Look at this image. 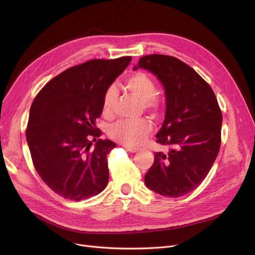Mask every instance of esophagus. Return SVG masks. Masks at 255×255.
Listing matches in <instances>:
<instances>
[{
    "label": "esophagus",
    "mask_w": 255,
    "mask_h": 255,
    "mask_svg": "<svg viewBox=\"0 0 255 255\" xmlns=\"http://www.w3.org/2000/svg\"><path fill=\"white\" fill-rule=\"evenodd\" d=\"M125 149L131 153H135L139 150V148H137V146H133V145H124Z\"/></svg>",
    "instance_id": "34e87169"
}]
</instances>
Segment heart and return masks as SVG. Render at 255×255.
Listing matches in <instances>:
<instances>
[{
	"mask_svg": "<svg viewBox=\"0 0 255 255\" xmlns=\"http://www.w3.org/2000/svg\"><path fill=\"white\" fill-rule=\"evenodd\" d=\"M126 88L135 97L140 99L145 109L152 112H159L162 106V100L156 96V84L144 72H136L131 75L126 82ZM116 89L107 88L102 99V113L106 117L114 114L116 101ZM152 129L151 121L141 118L137 120H122L113 124L109 130L110 136L126 145H136L143 141Z\"/></svg>",
	"mask_w": 255,
	"mask_h": 255,
	"instance_id": "heart-1",
	"label": "heart"
}]
</instances>
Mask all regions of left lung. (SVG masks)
I'll use <instances>...</instances> for the list:
<instances>
[{
	"mask_svg": "<svg viewBox=\"0 0 255 255\" xmlns=\"http://www.w3.org/2000/svg\"><path fill=\"white\" fill-rule=\"evenodd\" d=\"M137 68L155 74L166 97L165 119L156 142L169 150L155 153L144 183L163 196H183L202 184L219 153L222 114L218 101L206 80L175 57L144 56Z\"/></svg>",
	"mask_w": 255,
	"mask_h": 255,
	"instance_id": "left-lung-1",
	"label": "left lung"
}]
</instances>
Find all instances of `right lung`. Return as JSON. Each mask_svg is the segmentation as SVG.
Masks as SVG:
<instances>
[{
  "instance_id": "1",
  "label": "right lung",
  "mask_w": 255,
  "mask_h": 255,
  "mask_svg": "<svg viewBox=\"0 0 255 255\" xmlns=\"http://www.w3.org/2000/svg\"><path fill=\"white\" fill-rule=\"evenodd\" d=\"M131 59H96L73 66L49 80L32 103L25 136L34 167L66 199H88L109 183L107 155L116 143L100 138L96 119L102 114L104 92Z\"/></svg>"
}]
</instances>
